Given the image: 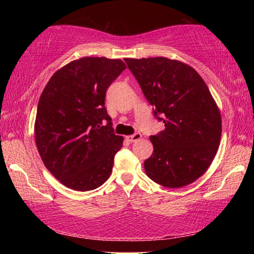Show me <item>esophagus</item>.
<instances>
[{"instance_id": "esophagus-1", "label": "esophagus", "mask_w": 254, "mask_h": 254, "mask_svg": "<svg viewBox=\"0 0 254 254\" xmlns=\"http://www.w3.org/2000/svg\"><path fill=\"white\" fill-rule=\"evenodd\" d=\"M141 137H142V135H141L140 133H134V134H132V135H127V140L128 141V142H135V141L140 140Z\"/></svg>"}]
</instances>
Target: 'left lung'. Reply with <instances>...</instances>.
Wrapping results in <instances>:
<instances>
[{
  "label": "left lung",
  "mask_w": 254,
  "mask_h": 254,
  "mask_svg": "<svg viewBox=\"0 0 254 254\" xmlns=\"http://www.w3.org/2000/svg\"><path fill=\"white\" fill-rule=\"evenodd\" d=\"M124 60L154 107V117L165 123V130L150 136L153 153L144 161L145 174L168 188L194 183L214 160L222 135L221 112L207 85L179 60Z\"/></svg>",
  "instance_id": "left-lung-1"
}]
</instances>
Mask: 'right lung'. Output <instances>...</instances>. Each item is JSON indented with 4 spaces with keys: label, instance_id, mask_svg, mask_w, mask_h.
<instances>
[{
    "label": "right lung",
    "instance_id": "right-lung-1",
    "mask_svg": "<svg viewBox=\"0 0 254 254\" xmlns=\"http://www.w3.org/2000/svg\"><path fill=\"white\" fill-rule=\"evenodd\" d=\"M126 68L121 59H77L56 71L41 94L36 144L46 168L68 188L93 190L110 177L123 136L114 134L105 94Z\"/></svg>",
    "mask_w": 254,
    "mask_h": 254
}]
</instances>
